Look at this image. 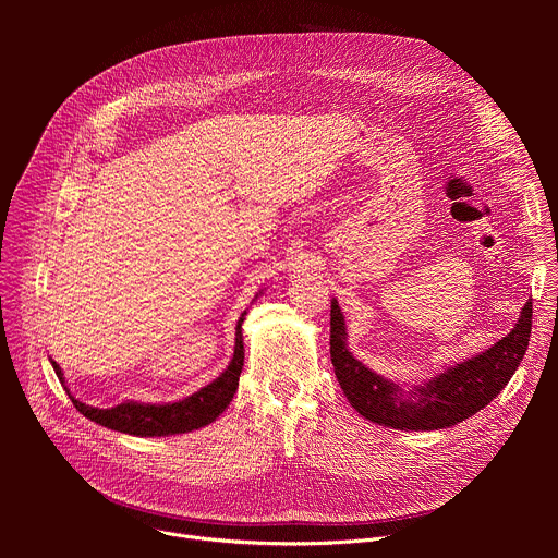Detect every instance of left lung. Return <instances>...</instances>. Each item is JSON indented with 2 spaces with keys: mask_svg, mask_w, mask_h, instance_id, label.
Wrapping results in <instances>:
<instances>
[{
  "mask_svg": "<svg viewBox=\"0 0 558 558\" xmlns=\"http://www.w3.org/2000/svg\"><path fill=\"white\" fill-rule=\"evenodd\" d=\"M530 329L532 302L527 300L519 323L504 340L404 390L353 357L342 308L331 300V362L347 400L362 417L397 430H439L480 413L506 388L527 351Z\"/></svg>",
  "mask_w": 558,
  "mask_h": 558,
  "instance_id": "left-lung-1",
  "label": "left lung"
}]
</instances>
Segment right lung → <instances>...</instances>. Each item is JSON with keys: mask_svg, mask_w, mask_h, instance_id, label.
I'll return each mask as SVG.
<instances>
[{"mask_svg": "<svg viewBox=\"0 0 558 558\" xmlns=\"http://www.w3.org/2000/svg\"><path fill=\"white\" fill-rule=\"evenodd\" d=\"M258 298V295H256ZM247 311L241 315V320L235 325V347L233 357L229 366L207 386L192 392L181 402L172 404H143V402H123L112 409H95L84 402H78L76 397L70 395L74 409L88 417L90 422H97L106 428L136 435V437H166V435H181L196 428H203L211 424L231 402L233 392L238 390V377L243 373L245 362V347H243V320ZM52 368L61 384H65L63 373L57 362H52Z\"/></svg>", "mask_w": 558, "mask_h": 558, "instance_id": "right-lung-1", "label": "right lung"}]
</instances>
